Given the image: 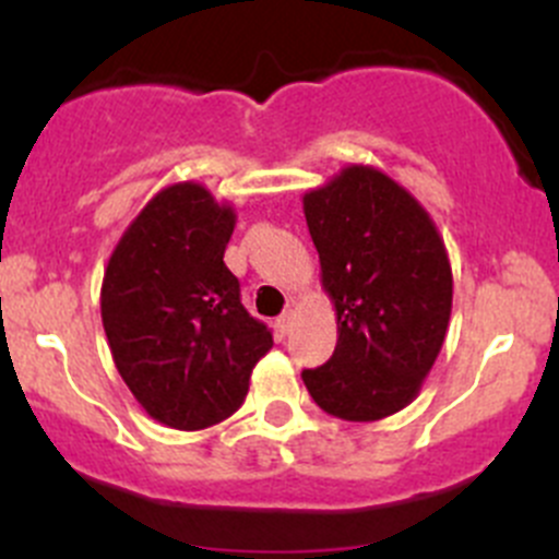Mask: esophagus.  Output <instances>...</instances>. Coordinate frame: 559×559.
I'll return each mask as SVG.
<instances>
[{
  "label": "esophagus",
  "instance_id": "esophagus-1",
  "mask_svg": "<svg viewBox=\"0 0 559 559\" xmlns=\"http://www.w3.org/2000/svg\"><path fill=\"white\" fill-rule=\"evenodd\" d=\"M275 326H278L281 335H289L292 326H295V313H292V311L281 313V316H278V321H275Z\"/></svg>",
  "mask_w": 559,
  "mask_h": 559
}]
</instances>
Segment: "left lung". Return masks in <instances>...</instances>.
Masks as SVG:
<instances>
[{"label":"left lung","mask_w":559,"mask_h":559,"mask_svg":"<svg viewBox=\"0 0 559 559\" xmlns=\"http://www.w3.org/2000/svg\"><path fill=\"white\" fill-rule=\"evenodd\" d=\"M335 302L337 346L302 370L321 411L346 421L397 414L436 365L452 316V264L430 213L389 175L352 165L302 197Z\"/></svg>","instance_id":"obj_1"}]
</instances>
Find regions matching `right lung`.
Segmentation results:
<instances>
[{"label":"right lung","mask_w":559,"mask_h":559,"mask_svg":"<svg viewBox=\"0 0 559 559\" xmlns=\"http://www.w3.org/2000/svg\"><path fill=\"white\" fill-rule=\"evenodd\" d=\"M235 211L205 186L162 189L118 240L103 281L112 362L145 414L175 430L218 425L243 405L273 346L224 264Z\"/></svg>","instance_id":"right-lung-1"}]
</instances>
